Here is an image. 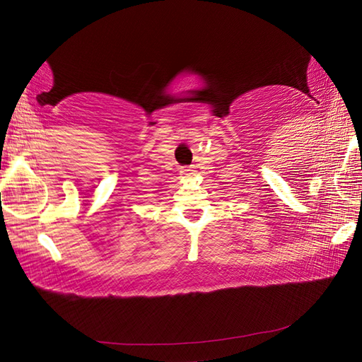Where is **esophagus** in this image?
Listing matches in <instances>:
<instances>
[{
    "label": "esophagus",
    "instance_id": "1",
    "mask_svg": "<svg viewBox=\"0 0 362 362\" xmlns=\"http://www.w3.org/2000/svg\"><path fill=\"white\" fill-rule=\"evenodd\" d=\"M194 173H196V170H194L193 168H183V169L180 170V174H182L183 177H192V175H194Z\"/></svg>",
    "mask_w": 362,
    "mask_h": 362
}]
</instances>
